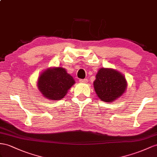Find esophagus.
Listing matches in <instances>:
<instances>
[{"label": "esophagus", "mask_w": 157, "mask_h": 157, "mask_svg": "<svg viewBox=\"0 0 157 157\" xmlns=\"http://www.w3.org/2000/svg\"><path fill=\"white\" fill-rule=\"evenodd\" d=\"M79 81L80 83H87L88 82V80H87V79H80Z\"/></svg>", "instance_id": "obj_1"}]
</instances>
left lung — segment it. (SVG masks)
Here are the masks:
<instances>
[{
  "label": "left lung",
  "instance_id": "1",
  "mask_svg": "<svg viewBox=\"0 0 157 157\" xmlns=\"http://www.w3.org/2000/svg\"><path fill=\"white\" fill-rule=\"evenodd\" d=\"M127 86V82L124 75L113 68H100L94 82L98 97L107 103L113 102L122 96Z\"/></svg>",
  "mask_w": 157,
  "mask_h": 157
}]
</instances>
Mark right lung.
Masks as SVG:
<instances>
[{"label":"right lung","instance_id":"add662e5","mask_svg":"<svg viewBox=\"0 0 157 157\" xmlns=\"http://www.w3.org/2000/svg\"><path fill=\"white\" fill-rule=\"evenodd\" d=\"M75 80L65 68L62 67H48L40 74L37 86L40 93L46 99L58 101L63 99Z\"/></svg>","mask_w":157,"mask_h":157}]
</instances>
